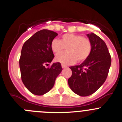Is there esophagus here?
Here are the masks:
<instances>
[{
  "instance_id": "1",
  "label": "esophagus",
  "mask_w": 122,
  "mask_h": 122,
  "mask_svg": "<svg viewBox=\"0 0 122 122\" xmlns=\"http://www.w3.org/2000/svg\"><path fill=\"white\" fill-rule=\"evenodd\" d=\"M62 68H66V66L65 65H62Z\"/></svg>"
}]
</instances>
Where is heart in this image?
<instances>
[{
    "instance_id": "obj_1",
    "label": "heart",
    "mask_w": 122,
    "mask_h": 122,
    "mask_svg": "<svg viewBox=\"0 0 122 122\" xmlns=\"http://www.w3.org/2000/svg\"><path fill=\"white\" fill-rule=\"evenodd\" d=\"M51 48L56 54H59L66 48L67 52L57 55L55 60L65 66L76 62L86 60L92 50V44L88 38L74 33H66L60 40L54 39L51 42Z\"/></svg>"
}]
</instances>
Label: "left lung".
Wrapping results in <instances>:
<instances>
[{"instance_id":"8db88e82","label":"left lung","mask_w":122,"mask_h":122,"mask_svg":"<svg viewBox=\"0 0 122 122\" xmlns=\"http://www.w3.org/2000/svg\"><path fill=\"white\" fill-rule=\"evenodd\" d=\"M87 36L91 42V53L81 64L70 67L72 74L68 81L71 89L81 97L92 95L104 84L111 63L105 42L93 33Z\"/></svg>"}]
</instances>
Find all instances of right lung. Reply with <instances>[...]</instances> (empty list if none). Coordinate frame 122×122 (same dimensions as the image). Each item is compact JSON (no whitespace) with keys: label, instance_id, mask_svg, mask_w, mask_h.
<instances>
[{"label":"right lung","instance_id":"1","mask_svg":"<svg viewBox=\"0 0 122 122\" xmlns=\"http://www.w3.org/2000/svg\"><path fill=\"white\" fill-rule=\"evenodd\" d=\"M57 35L53 31L41 30L27 39L22 47L19 61L22 81L34 95L40 96L49 92L62 71L59 62L53 63L50 68L45 67L54 57L51 42Z\"/></svg>","mask_w":122,"mask_h":122}]
</instances>
